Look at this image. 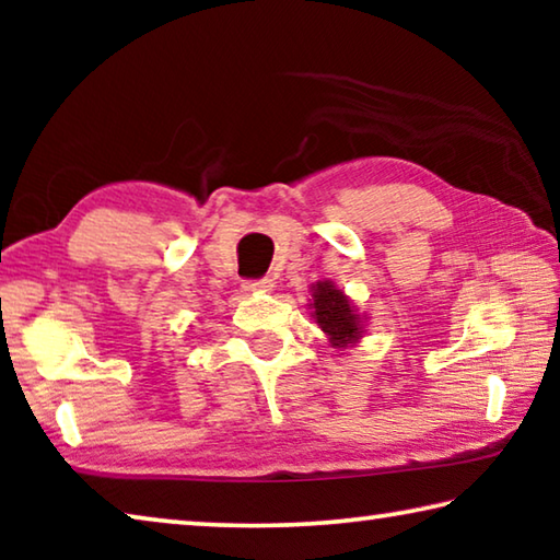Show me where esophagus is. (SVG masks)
Segmentation results:
<instances>
[{
    "instance_id": "esophagus-1",
    "label": "esophagus",
    "mask_w": 560,
    "mask_h": 560,
    "mask_svg": "<svg viewBox=\"0 0 560 560\" xmlns=\"http://www.w3.org/2000/svg\"><path fill=\"white\" fill-rule=\"evenodd\" d=\"M273 289V279L261 277V279H252L244 283V291H271Z\"/></svg>"
}]
</instances>
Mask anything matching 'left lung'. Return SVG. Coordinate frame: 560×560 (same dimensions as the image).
Instances as JSON below:
<instances>
[{
	"label": "left lung",
	"mask_w": 560,
	"mask_h": 560,
	"mask_svg": "<svg viewBox=\"0 0 560 560\" xmlns=\"http://www.w3.org/2000/svg\"><path fill=\"white\" fill-rule=\"evenodd\" d=\"M314 316L320 330H326L334 346H348L360 338V318L350 301L330 281H318L314 287Z\"/></svg>",
	"instance_id": "1"
}]
</instances>
